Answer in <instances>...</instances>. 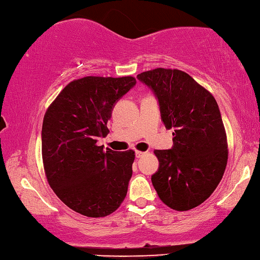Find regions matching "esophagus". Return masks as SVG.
<instances>
[{
  "mask_svg": "<svg viewBox=\"0 0 260 260\" xmlns=\"http://www.w3.org/2000/svg\"><path fill=\"white\" fill-rule=\"evenodd\" d=\"M145 154H146L145 151H140V150H137V151H135V156H137L138 158H139V157H142V156L145 155Z\"/></svg>",
  "mask_w": 260,
  "mask_h": 260,
  "instance_id": "esophagus-1",
  "label": "esophagus"
}]
</instances>
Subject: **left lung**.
Returning <instances> with one entry per match:
<instances>
[{"label": "left lung", "mask_w": 260, "mask_h": 260, "mask_svg": "<svg viewBox=\"0 0 260 260\" xmlns=\"http://www.w3.org/2000/svg\"><path fill=\"white\" fill-rule=\"evenodd\" d=\"M157 97L171 149L155 150L158 170L151 182L159 199L175 211H188L211 197L228 160V143L213 94L185 72L156 68L138 75Z\"/></svg>", "instance_id": "obj_1"}]
</instances>
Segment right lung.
<instances>
[{"instance_id": "right-lung-1", "label": "right lung", "mask_w": 260, "mask_h": 260, "mask_svg": "<svg viewBox=\"0 0 260 260\" xmlns=\"http://www.w3.org/2000/svg\"><path fill=\"white\" fill-rule=\"evenodd\" d=\"M137 83L132 76H86L64 86L45 113L41 152L45 175L69 208L89 217L108 216L125 199L133 150H104L114 104Z\"/></svg>"}]
</instances>
